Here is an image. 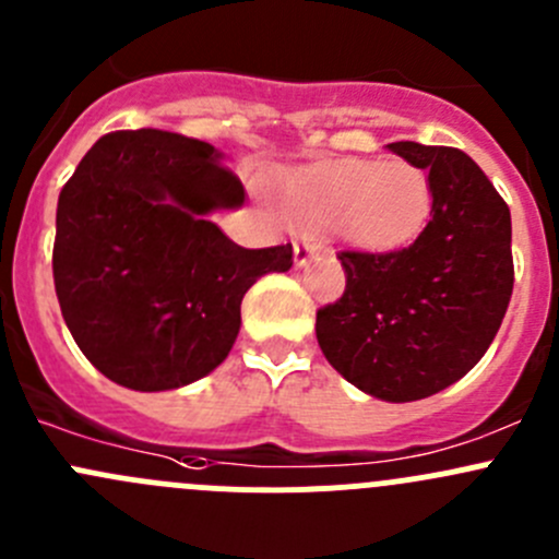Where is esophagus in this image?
Wrapping results in <instances>:
<instances>
[{
	"label": "esophagus",
	"mask_w": 559,
	"mask_h": 559,
	"mask_svg": "<svg viewBox=\"0 0 559 559\" xmlns=\"http://www.w3.org/2000/svg\"><path fill=\"white\" fill-rule=\"evenodd\" d=\"M316 253H319V246L308 243V240H297V243H295V262L300 264V267H302V264L311 262Z\"/></svg>",
	"instance_id": "obj_1"
}]
</instances>
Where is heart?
Instances as JSON below:
<instances>
[{"mask_svg":"<svg viewBox=\"0 0 559 559\" xmlns=\"http://www.w3.org/2000/svg\"><path fill=\"white\" fill-rule=\"evenodd\" d=\"M427 207L430 183L419 167L403 159L316 165L286 183V211L297 224L335 229L370 248L408 238Z\"/></svg>","mask_w":559,"mask_h":559,"instance_id":"heart-1","label":"heart"}]
</instances>
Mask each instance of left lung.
<instances>
[{"label": "left lung", "instance_id": "obj_1", "mask_svg": "<svg viewBox=\"0 0 559 559\" xmlns=\"http://www.w3.org/2000/svg\"><path fill=\"white\" fill-rule=\"evenodd\" d=\"M427 170L425 229L394 251H341L346 292L316 313L326 362L389 403L430 397L460 381L495 341L514 289L511 213L460 148L392 143Z\"/></svg>", "mask_w": 559, "mask_h": 559}]
</instances>
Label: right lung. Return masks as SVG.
<instances>
[{"instance_id":"right-lung-1","label":"right lung","mask_w":559,"mask_h":559,"mask_svg":"<svg viewBox=\"0 0 559 559\" xmlns=\"http://www.w3.org/2000/svg\"><path fill=\"white\" fill-rule=\"evenodd\" d=\"M243 200L238 175L202 140L138 129L92 145L59 194L53 284L99 373L165 392L227 359L246 292L292 267V243L243 248L211 222Z\"/></svg>"}]
</instances>
